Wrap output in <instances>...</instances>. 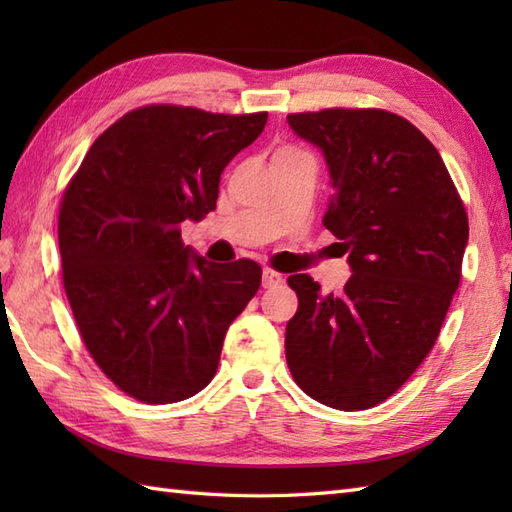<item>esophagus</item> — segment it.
Listing matches in <instances>:
<instances>
[{"instance_id": "34e87169", "label": "esophagus", "mask_w": 512, "mask_h": 512, "mask_svg": "<svg viewBox=\"0 0 512 512\" xmlns=\"http://www.w3.org/2000/svg\"><path fill=\"white\" fill-rule=\"evenodd\" d=\"M286 281V277L284 275H279V273H275V270H270V268H266L264 273H262V286L264 288H277V286H281Z\"/></svg>"}]
</instances>
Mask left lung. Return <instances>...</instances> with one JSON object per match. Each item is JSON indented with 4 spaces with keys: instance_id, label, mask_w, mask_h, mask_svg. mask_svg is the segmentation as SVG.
Segmentation results:
<instances>
[{
    "instance_id": "left-lung-1",
    "label": "left lung",
    "mask_w": 512,
    "mask_h": 512,
    "mask_svg": "<svg viewBox=\"0 0 512 512\" xmlns=\"http://www.w3.org/2000/svg\"><path fill=\"white\" fill-rule=\"evenodd\" d=\"M319 147L332 198L323 226L339 237L352 277L323 295L288 277L299 310L286 361L321 405L361 411L387 400L436 343L460 286L469 220L447 167L420 129L383 110L290 114Z\"/></svg>"
}]
</instances>
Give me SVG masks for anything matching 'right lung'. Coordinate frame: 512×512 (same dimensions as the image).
<instances>
[{
	"instance_id": "obj_1",
	"label": "right lung",
	"mask_w": 512,
	"mask_h": 512,
	"mask_svg": "<svg viewBox=\"0 0 512 512\" xmlns=\"http://www.w3.org/2000/svg\"><path fill=\"white\" fill-rule=\"evenodd\" d=\"M266 121L140 107L94 140L63 193L65 295L96 365L136 400L209 385L228 325L262 284L250 259L213 264L184 246L180 224L215 211L222 171Z\"/></svg>"
}]
</instances>
